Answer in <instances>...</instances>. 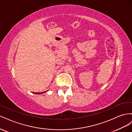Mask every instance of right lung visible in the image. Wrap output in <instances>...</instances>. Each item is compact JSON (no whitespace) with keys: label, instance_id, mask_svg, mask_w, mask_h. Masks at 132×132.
<instances>
[{"label":"right lung","instance_id":"add662e5","mask_svg":"<svg viewBox=\"0 0 132 132\" xmlns=\"http://www.w3.org/2000/svg\"><path fill=\"white\" fill-rule=\"evenodd\" d=\"M45 92H46V91H45V92H42V93H35V94H42V93H45Z\"/></svg>","mask_w":132,"mask_h":132}]
</instances>
